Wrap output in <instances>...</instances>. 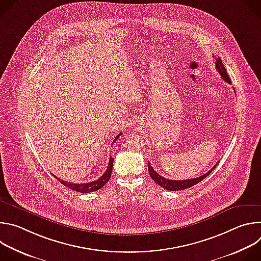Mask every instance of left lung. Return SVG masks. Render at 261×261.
Returning <instances> with one entry per match:
<instances>
[{
	"mask_svg": "<svg viewBox=\"0 0 261 261\" xmlns=\"http://www.w3.org/2000/svg\"><path fill=\"white\" fill-rule=\"evenodd\" d=\"M215 64H216V69L218 70V72L220 73L221 77L224 80L226 83H228L229 85H231V81L228 76L227 74V71L224 67V65H223L222 63V60L220 58H216L215 59ZM147 169H148V173H150L151 177L155 180L156 184H158L159 186H161L162 188L166 189V190H169V191H179V190H184V189H187V188H190L192 187V186L196 185L197 182L201 181L203 178H205L211 172L213 169L216 168V166L218 165V163L210 170L207 171L206 173L202 174L201 176L199 177H194V178H190V179H180V180H174V179H169V178H165L164 176L160 175L159 173H157L155 171V169L151 166L150 162H147Z\"/></svg>",
	"mask_w": 261,
	"mask_h": 261,
	"instance_id": "obj_1",
	"label": "left lung"
}]
</instances>
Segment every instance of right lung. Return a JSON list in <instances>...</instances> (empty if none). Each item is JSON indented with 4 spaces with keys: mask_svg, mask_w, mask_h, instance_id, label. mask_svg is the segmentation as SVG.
<instances>
[{
    "mask_svg": "<svg viewBox=\"0 0 261 261\" xmlns=\"http://www.w3.org/2000/svg\"><path fill=\"white\" fill-rule=\"evenodd\" d=\"M122 135V133L118 134L114 141H116L120 136ZM113 165H114V158L110 157L109 158V162H108V166H107V169L106 171L103 173L102 176H100L97 180H94V181H90V182H86V184H73V182H70V181H65L63 179H60L59 177L56 176L57 179H59L64 186H66L67 188L71 189V190H74V191H77L80 193H90V192H93V191H97L99 189H101L103 186L109 180L110 176H111V171H113Z\"/></svg>",
    "mask_w": 261,
    "mask_h": 261,
    "instance_id": "add662e5",
    "label": "right lung"
}]
</instances>
